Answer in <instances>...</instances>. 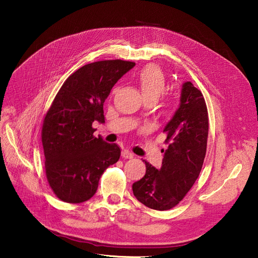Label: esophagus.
Instances as JSON below:
<instances>
[{
	"instance_id": "obj_1",
	"label": "esophagus",
	"mask_w": 258,
	"mask_h": 258,
	"mask_svg": "<svg viewBox=\"0 0 258 258\" xmlns=\"http://www.w3.org/2000/svg\"><path fill=\"white\" fill-rule=\"evenodd\" d=\"M121 156L123 159H133L135 157V155L133 153H131L130 151H127V150H124L123 152H122Z\"/></svg>"
}]
</instances>
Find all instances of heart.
<instances>
[{
  "instance_id": "1",
  "label": "heart",
  "mask_w": 258,
  "mask_h": 258,
  "mask_svg": "<svg viewBox=\"0 0 258 258\" xmlns=\"http://www.w3.org/2000/svg\"><path fill=\"white\" fill-rule=\"evenodd\" d=\"M136 80L145 100L156 101L166 87V77L164 73L155 64L145 66L138 72ZM163 108L167 112L169 110V104L164 103Z\"/></svg>"
}]
</instances>
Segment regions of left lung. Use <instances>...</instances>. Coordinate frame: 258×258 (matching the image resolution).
Segmentation results:
<instances>
[{
	"label": "left lung",
	"instance_id": "obj_1",
	"mask_svg": "<svg viewBox=\"0 0 258 258\" xmlns=\"http://www.w3.org/2000/svg\"><path fill=\"white\" fill-rule=\"evenodd\" d=\"M177 112L163 133L167 148L162 166L145 161L144 177L133 184L136 199L148 208L169 210L177 206L199 178L207 150L209 120L202 92L190 81L183 85Z\"/></svg>",
	"mask_w": 258,
	"mask_h": 258
}]
</instances>
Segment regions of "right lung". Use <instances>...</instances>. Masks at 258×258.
Listing matches in <instances>:
<instances>
[{
    "label": "right lung",
    "instance_id": "obj_1",
    "mask_svg": "<svg viewBox=\"0 0 258 258\" xmlns=\"http://www.w3.org/2000/svg\"><path fill=\"white\" fill-rule=\"evenodd\" d=\"M135 62L111 59L88 63L66 79L42 127L47 181L60 201L90 200L104 170L121 151L116 143L94 136V121L104 123L103 103L117 81Z\"/></svg>",
    "mask_w": 258,
    "mask_h": 258
}]
</instances>
